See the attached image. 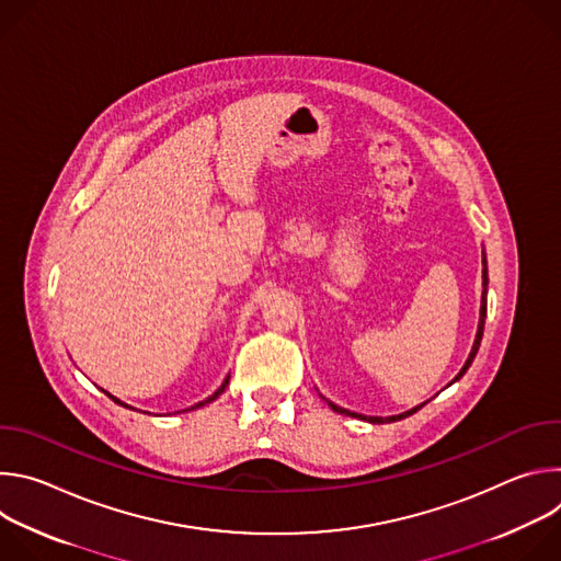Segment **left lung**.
Instances as JSON below:
<instances>
[{
	"label": "left lung",
	"mask_w": 561,
	"mask_h": 561,
	"mask_svg": "<svg viewBox=\"0 0 561 561\" xmlns=\"http://www.w3.org/2000/svg\"><path fill=\"white\" fill-rule=\"evenodd\" d=\"M482 306H479V324H477V333H474V342H472V348H470V355H468V359H466V364L461 366V370L455 375V379L450 381V383H455L457 379H461L463 377V373L470 368V364H472V359H474V355H477V351H479V344H482V335H484V324H486V295H489V266H486V253L482 251ZM448 383V386H450ZM322 399H327L324 394H322ZM327 404L335 411V413H340V415H351V417H359V420H364V422H370V424H390V422H399V420H404V417H409V415H413V413H417L424 404H420V407H415V409H411V411H407V413H399V415H390V417H366V415H359V413H351V411H346V409H342V407H337V404H333L331 399H327Z\"/></svg>",
	"instance_id": "obj_1"
}]
</instances>
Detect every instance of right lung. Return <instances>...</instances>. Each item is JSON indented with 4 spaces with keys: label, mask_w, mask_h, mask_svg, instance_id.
Segmentation results:
<instances>
[{
    "label": "right lung",
    "mask_w": 561,
    "mask_h": 561,
    "mask_svg": "<svg viewBox=\"0 0 561 561\" xmlns=\"http://www.w3.org/2000/svg\"><path fill=\"white\" fill-rule=\"evenodd\" d=\"M228 381H230V373H228V375H226V379H224V381H221V386H219V388H217V390H215V392H213V394H210V397H206V399H204V402H199V404H195V407H191V409H186V411H195V409H202V407H206V404H210V402H215V399H217V397H219V394H221V392H224V390H226V386H228ZM104 392H106V390H104ZM106 394H108V397H111V399H113V402H115V404H119V407H124V409H133V407H128V404H124V402H122V399H117V397H113V394H111V392H106Z\"/></svg>",
    "instance_id": "right-lung-1"
}]
</instances>
